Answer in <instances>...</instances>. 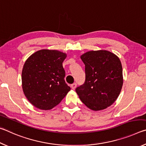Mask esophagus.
Listing matches in <instances>:
<instances>
[{"label":"esophagus","instance_id":"esophagus-1","mask_svg":"<svg viewBox=\"0 0 146 146\" xmlns=\"http://www.w3.org/2000/svg\"><path fill=\"white\" fill-rule=\"evenodd\" d=\"M71 88L73 89V90H75V89L76 88V83H73V84H71Z\"/></svg>","mask_w":146,"mask_h":146}]
</instances>
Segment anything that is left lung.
Wrapping results in <instances>:
<instances>
[{
    "label": "left lung",
    "mask_w": 146,
    "mask_h": 146,
    "mask_svg": "<svg viewBox=\"0 0 146 146\" xmlns=\"http://www.w3.org/2000/svg\"><path fill=\"white\" fill-rule=\"evenodd\" d=\"M85 64V82L76 88L82 102L91 110H104L117 100L123 84L122 67L115 54L90 51L80 56Z\"/></svg>",
    "instance_id": "8db88e82"
}]
</instances>
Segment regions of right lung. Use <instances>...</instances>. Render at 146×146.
<instances>
[{
  "label": "right lung",
  "instance_id": "obj_1",
  "mask_svg": "<svg viewBox=\"0 0 146 146\" xmlns=\"http://www.w3.org/2000/svg\"><path fill=\"white\" fill-rule=\"evenodd\" d=\"M66 54L42 49L27 59L22 71L24 93L40 110H51L58 105L71 88L66 83L62 62Z\"/></svg>",
  "mask_w": 146,
  "mask_h": 146
}]
</instances>
